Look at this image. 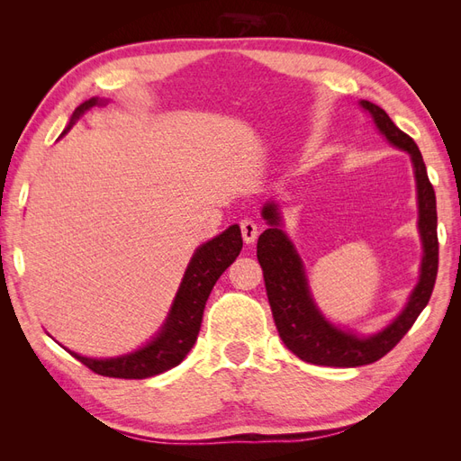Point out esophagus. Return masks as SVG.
I'll list each match as a JSON object with an SVG mask.
<instances>
[{
  "instance_id": "esophagus-1",
  "label": "esophagus",
  "mask_w": 461,
  "mask_h": 461,
  "mask_svg": "<svg viewBox=\"0 0 461 461\" xmlns=\"http://www.w3.org/2000/svg\"><path fill=\"white\" fill-rule=\"evenodd\" d=\"M240 230H242V239L246 244H254L258 239V222L254 219H242L240 221Z\"/></svg>"
}]
</instances>
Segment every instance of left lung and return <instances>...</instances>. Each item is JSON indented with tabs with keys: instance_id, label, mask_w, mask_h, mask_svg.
<instances>
[{
	"instance_id": "1",
	"label": "left lung",
	"mask_w": 461,
	"mask_h": 461,
	"mask_svg": "<svg viewBox=\"0 0 461 461\" xmlns=\"http://www.w3.org/2000/svg\"><path fill=\"white\" fill-rule=\"evenodd\" d=\"M373 117L375 127L386 140L410 153L417 185V203H420V234L423 242V259L420 283L402 313L381 332L371 337H357L350 330L334 327L315 305L308 286L303 263L281 229V213L275 202L261 209L269 229L263 230L258 240V261L263 269L265 290L278 334L285 346L300 359L313 366L329 367H359L386 356L403 339L415 319L425 310L432 294L438 271V236H437V198L427 176V167L420 148L406 132H402L386 115V111L367 100H361Z\"/></svg>"
}]
</instances>
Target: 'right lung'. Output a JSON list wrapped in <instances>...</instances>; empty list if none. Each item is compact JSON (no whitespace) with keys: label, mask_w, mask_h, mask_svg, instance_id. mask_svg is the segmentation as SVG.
Segmentation results:
<instances>
[{"label":"right lung","mask_w":461,"mask_h":461,"mask_svg":"<svg viewBox=\"0 0 461 461\" xmlns=\"http://www.w3.org/2000/svg\"><path fill=\"white\" fill-rule=\"evenodd\" d=\"M104 104L105 102L97 100V97H90L85 104H80L65 132L73 127L80 115H85V111ZM240 249V227L232 225L194 252L161 330L140 350L109 359L85 357L75 352L71 354L94 373L115 376V379H148V376L176 367L192 350V346L196 344L205 302L212 294L217 278L239 258Z\"/></svg>","instance_id":"obj_1"}]
</instances>
